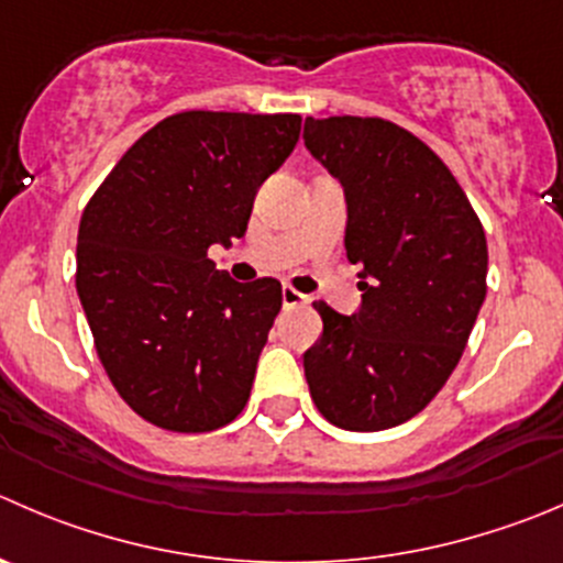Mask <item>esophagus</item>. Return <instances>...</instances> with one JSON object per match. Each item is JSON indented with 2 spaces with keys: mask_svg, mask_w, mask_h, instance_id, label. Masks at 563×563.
Wrapping results in <instances>:
<instances>
[{
  "mask_svg": "<svg viewBox=\"0 0 563 563\" xmlns=\"http://www.w3.org/2000/svg\"><path fill=\"white\" fill-rule=\"evenodd\" d=\"M305 302H308L305 294H299L297 288L291 286H283V305H286V308H294V305H305Z\"/></svg>",
  "mask_w": 563,
  "mask_h": 563,
  "instance_id": "obj_1",
  "label": "esophagus"
}]
</instances>
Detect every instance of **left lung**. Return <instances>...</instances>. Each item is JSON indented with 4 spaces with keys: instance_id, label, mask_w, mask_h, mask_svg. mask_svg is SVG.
Wrapping results in <instances>:
<instances>
[{
    "instance_id": "8db88e82",
    "label": "left lung",
    "mask_w": 563,
    "mask_h": 563,
    "mask_svg": "<svg viewBox=\"0 0 563 563\" xmlns=\"http://www.w3.org/2000/svg\"><path fill=\"white\" fill-rule=\"evenodd\" d=\"M305 145L346 189V258L363 305L324 321L305 379L332 427L382 432L427 407L467 346L487 297V236L454 173L382 118L305 120Z\"/></svg>"
}]
</instances>
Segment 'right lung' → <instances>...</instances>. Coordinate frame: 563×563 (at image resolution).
<instances>
[{
    "instance_id": "add662e5",
    "label": "right lung",
    "mask_w": 563,
    "mask_h": 563,
    "mask_svg": "<svg viewBox=\"0 0 563 563\" xmlns=\"http://www.w3.org/2000/svg\"><path fill=\"white\" fill-rule=\"evenodd\" d=\"M299 129L291 112L170 114L87 200L76 291L109 382L154 427L214 432L247 404L283 288L231 280L209 247L244 236Z\"/></svg>"
}]
</instances>
